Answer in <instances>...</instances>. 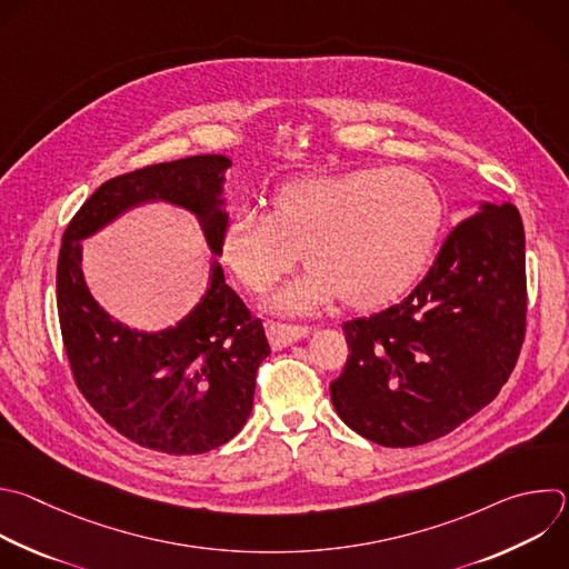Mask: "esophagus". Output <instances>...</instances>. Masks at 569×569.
<instances>
[{
    "label": "esophagus",
    "instance_id": "1",
    "mask_svg": "<svg viewBox=\"0 0 569 569\" xmlns=\"http://www.w3.org/2000/svg\"><path fill=\"white\" fill-rule=\"evenodd\" d=\"M266 330H268V339H270V346L274 350H281L299 339H303L306 335L312 332V328L308 326H288V323H274V321H268L266 323Z\"/></svg>",
    "mask_w": 569,
    "mask_h": 569
}]
</instances>
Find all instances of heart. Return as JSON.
<instances>
[{
	"label": "heart",
	"instance_id": "b5f03b06",
	"mask_svg": "<svg viewBox=\"0 0 569 569\" xmlns=\"http://www.w3.org/2000/svg\"><path fill=\"white\" fill-rule=\"evenodd\" d=\"M445 221L436 184L409 169H352L279 184L268 217L237 212L221 232V259L239 283L268 292L297 263L308 270L270 299L279 315H306L339 297L377 310L422 274Z\"/></svg>",
	"mask_w": 569,
	"mask_h": 569
}]
</instances>
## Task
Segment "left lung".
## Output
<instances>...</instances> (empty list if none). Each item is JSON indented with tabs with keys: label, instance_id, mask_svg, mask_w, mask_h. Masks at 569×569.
<instances>
[{
	"label": "left lung",
	"instance_id": "left-lung-1",
	"mask_svg": "<svg viewBox=\"0 0 569 569\" xmlns=\"http://www.w3.org/2000/svg\"><path fill=\"white\" fill-rule=\"evenodd\" d=\"M525 230L509 203H478L398 306L343 323L337 416L382 447L438 440L487 407L525 335Z\"/></svg>",
	"mask_w": 569,
	"mask_h": 569
}]
</instances>
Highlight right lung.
<instances>
[{
  "instance_id": "1",
  "label": "right lung",
  "mask_w": 569,
  "mask_h": 569,
  "mask_svg": "<svg viewBox=\"0 0 569 569\" xmlns=\"http://www.w3.org/2000/svg\"><path fill=\"white\" fill-rule=\"evenodd\" d=\"M232 160L201 153L151 164L100 184L62 237L58 312L76 385L91 407L131 442L197 456L232 440L252 413L254 382L270 343L210 261L203 297L173 326L133 328L109 315L82 272V241L144 203L192 214L214 257L230 219L223 197Z\"/></svg>"
}]
</instances>
